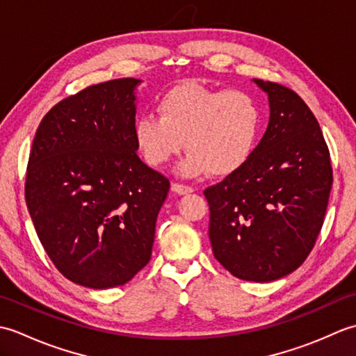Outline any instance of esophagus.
Returning a JSON list of instances; mask_svg holds the SVG:
<instances>
[{
  "mask_svg": "<svg viewBox=\"0 0 356 356\" xmlns=\"http://www.w3.org/2000/svg\"><path fill=\"white\" fill-rule=\"evenodd\" d=\"M171 190H172L174 193H176V194L184 195V194L193 193L194 188H193V186H188V185H184V184H172V185H171Z\"/></svg>",
  "mask_w": 356,
  "mask_h": 356,
  "instance_id": "1",
  "label": "esophagus"
}]
</instances>
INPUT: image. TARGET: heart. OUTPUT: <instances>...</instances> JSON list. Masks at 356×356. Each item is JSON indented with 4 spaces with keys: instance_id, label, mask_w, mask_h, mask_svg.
I'll return each instance as SVG.
<instances>
[{
    "instance_id": "1",
    "label": "heart",
    "mask_w": 356,
    "mask_h": 356,
    "mask_svg": "<svg viewBox=\"0 0 356 356\" xmlns=\"http://www.w3.org/2000/svg\"><path fill=\"white\" fill-rule=\"evenodd\" d=\"M159 116L140 115L134 140L149 166H162L184 148L182 176L234 174L251 159L261 130V108L255 97L237 90H216L184 82L159 97Z\"/></svg>"
}]
</instances>
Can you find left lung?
<instances>
[{"label": "left lung", "mask_w": 356, "mask_h": 356, "mask_svg": "<svg viewBox=\"0 0 356 356\" xmlns=\"http://www.w3.org/2000/svg\"><path fill=\"white\" fill-rule=\"evenodd\" d=\"M268 93L266 133L238 171L205 190L214 257L234 277L268 283L311 254L332 188L330 154L318 120L301 97L277 82Z\"/></svg>", "instance_id": "8db88e82"}]
</instances>
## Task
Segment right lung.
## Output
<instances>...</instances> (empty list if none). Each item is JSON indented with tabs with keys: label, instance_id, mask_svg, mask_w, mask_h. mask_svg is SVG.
Here are the masks:
<instances>
[{
	"label": "right lung",
	"instance_id": "add662e5",
	"mask_svg": "<svg viewBox=\"0 0 356 356\" xmlns=\"http://www.w3.org/2000/svg\"><path fill=\"white\" fill-rule=\"evenodd\" d=\"M139 79L90 86L38 127L26 202L50 260L70 282L122 286L151 259L170 180L143 163L134 140Z\"/></svg>",
	"mask_w": 356,
	"mask_h": 356
}]
</instances>
